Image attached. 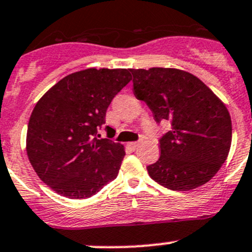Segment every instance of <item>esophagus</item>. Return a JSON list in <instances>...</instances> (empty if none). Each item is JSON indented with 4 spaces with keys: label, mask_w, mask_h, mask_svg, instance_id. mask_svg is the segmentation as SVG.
<instances>
[{
    "label": "esophagus",
    "mask_w": 252,
    "mask_h": 252,
    "mask_svg": "<svg viewBox=\"0 0 252 252\" xmlns=\"http://www.w3.org/2000/svg\"><path fill=\"white\" fill-rule=\"evenodd\" d=\"M141 142H142V139H141V140H139V141H134V142H129V146H130L131 147V149H133V150H135V149H138V147L139 146H140V145H141Z\"/></svg>",
    "instance_id": "34e87169"
}]
</instances>
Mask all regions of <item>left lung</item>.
Wrapping results in <instances>:
<instances>
[{
    "mask_svg": "<svg viewBox=\"0 0 252 252\" xmlns=\"http://www.w3.org/2000/svg\"><path fill=\"white\" fill-rule=\"evenodd\" d=\"M134 94L157 123L172 129L159 139L161 156L147 166L150 177L171 190L206 184L224 163L232 121L222 101L195 75L173 68L130 69Z\"/></svg>",
    "mask_w": 252,
    "mask_h": 252,
    "instance_id": "left-lung-1",
    "label": "left lung"
}]
</instances>
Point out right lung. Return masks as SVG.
Segmentation results:
<instances>
[{
  "label": "right lung",
  "mask_w": 252,
  "mask_h": 252,
  "mask_svg": "<svg viewBox=\"0 0 252 252\" xmlns=\"http://www.w3.org/2000/svg\"><path fill=\"white\" fill-rule=\"evenodd\" d=\"M130 80L129 69L90 68L64 77L36 103L27 154L40 179L57 194L88 199L117 178L123 145L98 139L97 130L113 97Z\"/></svg>",
  "instance_id": "right-lung-1"
}]
</instances>
